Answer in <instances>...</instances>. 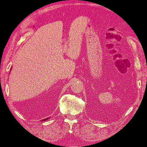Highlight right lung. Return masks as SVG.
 <instances>
[{
	"label": "right lung",
	"instance_id": "add662e5",
	"mask_svg": "<svg viewBox=\"0 0 147 147\" xmlns=\"http://www.w3.org/2000/svg\"><path fill=\"white\" fill-rule=\"evenodd\" d=\"M48 118H45V119H43V120H42V121H43V120H44V121H45V120H47V119H48Z\"/></svg>",
	"mask_w": 147,
	"mask_h": 147
}]
</instances>
